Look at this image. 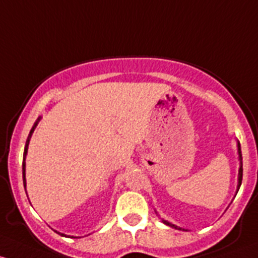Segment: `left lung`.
<instances>
[{"label":"left lung","instance_id":"obj_1","mask_svg":"<svg viewBox=\"0 0 258 258\" xmlns=\"http://www.w3.org/2000/svg\"><path fill=\"white\" fill-rule=\"evenodd\" d=\"M237 147H238V155H240V170H238V188H240L241 182H242V171H243V170H242V154H241V145H240V143H238ZM164 222H165L166 225H169V226L177 228L176 226H175V225H171L168 221H164Z\"/></svg>","mask_w":258,"mask_h":258}]
</instances>
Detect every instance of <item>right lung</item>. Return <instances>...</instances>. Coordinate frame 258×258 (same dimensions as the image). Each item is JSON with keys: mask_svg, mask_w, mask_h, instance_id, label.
I'll return each mask as SVG.
<instances>
[{"mask_svg": "<svg viewBox=\"0 0 258 258\" xmlns=\"http://www.w3.org/2000/svg\"><path fill=\"white\" fill-rule=\"evenodd\" d=\"M39 119L41 118H38L36 120V123H34V125L32 126V129H31V132H30V135H28V138H27V142H26V147H25V153H23V163H22V175H23V185H25V190H26V174H25V171H26V163H25V159H26V155H27V149H28V144H30V139H31V137H32V133L34 132V129H36V126H37V124H38V121H39ZM60 235L62 236H64L63 235V233H60Z\"/></svg>", "mask_w": 258, "mask_h": 258, "instance_id": "obj_1", "label": "right lung"}]
</instances>
